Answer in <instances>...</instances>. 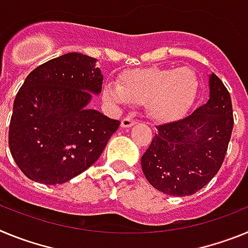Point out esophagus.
<instances>
[{"mask_svg":"<svg viewBox=\"0 0 248 248\" xmlns=\"http://www.w3.org/2000/svg\"><path fill=\"white\" fill-rule=\"evenodd\" d=\"M135 124V119H133V118L130 117H126L124 118V119L122 120V128H130V126H133Z\"/></svg>","mask_w":248,"mask_h":248,"instance_id":"obj_1","label":"esophagus"}]
</instances>
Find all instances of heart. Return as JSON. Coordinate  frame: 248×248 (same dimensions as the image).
Returning a JSON list of instances; mask_svg holds the SVG:
<instances>
[{"label":"heart","mask_w":248,"mask_h":248,"mask_svg":"<svg viewBox=\"0 0 248 248\" xmlns=\"http://www.w3.org/2000/svg\"><path fill=\"white\" fill-rule=\"evenodd\" d=\"M198 88V76L192 68L146 67L122 73L119 82L104 85L103 95L118 104L146 102L153 119L170 122L189 110Z\"/></svg>","instance_id":"b5f03b06"}]
</instances>
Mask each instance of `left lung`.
I'll use <instances>...</instances> for the list:
<instances>
[{
    "instance_id": "8db88e82",
    "label": "left lung",
    "mask_w": 248,
    "mask_h": 248,
    "mask_svg": "<svg viewBox=\"0 0 248 248\" xmlns=\"http://www.w3.org/2000/svg\"><path fill=\"white\" fill-rule=\"evenodd\" d=\"M233 128L230 93L216 74L210 76V99L181 120L156 126L141 169L155 189L190 196L217 174Z\"/></svg>"
}]
</instances>
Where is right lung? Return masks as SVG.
<instances>
[{
  "instance_id": "obj_1",
  "label": "right lung",
  "mask_w": 248,
  "mask_h": 248,
  "mask_svg": "<svg viewBox=\"0 0 248 248\" xmlns=\"http://www.w3.org/2000/svg\"><path fill=\"white\" fill-rule=\"evenodd\" d=\"M97 59L63 54L31 72L15 98L8 130L13 160L31 180L63 184L82 174L102 155L119 120L89 109L102 92Z\"/></svg>"
}]
</instances>
